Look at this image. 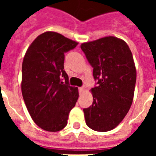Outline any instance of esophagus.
<instances>
[{
  "label": "esophagus",
  "mask_w": 156,
  "mask_h": 156,
  "mask_svg": "<svg viewBox=\"0 0 156 156\" xmlns=\"http://www.w3.org/2000/svg\"><path fill=\"white\" fill-rule=\"evenodd\" d=\"M78 90H79V93L81 94V93H83L85 91L86 88H85V87H81L78 88Z\"/></svg>",
  "instance_id": "1"
}]
</instances>
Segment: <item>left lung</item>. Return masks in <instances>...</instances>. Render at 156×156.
Returning a JSON list of instances; mask_svg holds the SVG:
<instances>
[{
	"label": "left lung",
	"instance_id": "1",
	"mask_svg": "<svg viewBox=\"0 0 156 156\" xmlns=\"http://www.w3.org/2000/svg\"><path fill=\"white\" fill-rule=\"evenodd\" d=\"M81 48L93 68L96 86L93 103L83 109L86 124L99 132L118 126L133 102L136 69L132 52L124 40L113 36L82 44Z\"/></svg>",
	"mask_w": 156,
	"mask_h": 156
}]
</instances>
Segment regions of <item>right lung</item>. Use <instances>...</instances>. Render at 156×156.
<instances>
[{"label": "right lung", "instance_id": "1", "mask_svg": "<svg viewBox=\"0 0 156 156\" xmlns=\"http://www.w3.org/2000/svg\"><path fill=\"white\" fill-rule=\"evenodd\" d=\"M78 43L47 31L28 48L22 66V93L35 123L49 132L61 130L75 106L78 90L71 87L64 70L65 53Z\"/></svg>", "mask_w": 156, "mask_h": 156}]
</instances>
